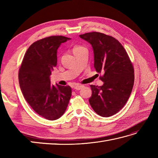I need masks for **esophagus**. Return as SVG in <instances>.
I'll return each mask as SVG.
<instances>
[{"instance_id":"obj_1","label":"esophagus","mask_w":158,"mask_h":158,"mask_svg":"<svg viewBox=\"0 0 158 158\" xmlns=\"http://www.w3.org/2000/svg\"><path fill=\"white\" fill-rule=\"evenodd\" d=\"M83 87V85H75V87H74V89L76 90H80Z\"/></svg>"}]
</instances>
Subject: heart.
<instances>
[{"instance_id": "heart-1", "label": "heart", "mask_w": 158, "mask_h": 158, "mask_svg": "<svg viewBox=\"0 0 158 158\" xmlns=\"http://www.w3.org/2000/svg\"><path fill=\"white\" fill-rule=\"evenodd\" d=\"M83 47L82 46H80V45H75L73 47V52H75V51H77V50H78V49H81V48H82Z\"/></svg>"}]
</instances>
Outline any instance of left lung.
Segmentation results:
<instances>
[{"label":"left lung","mask_w":158,"mask_h":158,"mask_svg":"<svg viewBox=\"0 0 158 158\" xmlns=\"http://www.w3.org/2000/svg\"><path fill=\"white\" fill-rule=\"evenodd\" d=\"M92 45L94 68L103 73L102 86L91 85L92 94L89 102L94 110L102 117L115 115L126 105L135 82L132 63L123 45L111 36L92 32L79 35Z\"/></svg>","instance_id":"1"}]
</instances>
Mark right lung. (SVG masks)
Here are the masks:
<instances>
[{
    "label": "right lung",
    "instance_id": "1",
    "mask_svg": "<svg viewBox=\"0 0 158 158\" xmlns=\"http://www.w3.org/2000/svg\"><path fill=\"white\" fill-rule=\"evenodd\" d=\"M69 39L64 36H51L33 43L19 69V83L25 100L36 113L48 120L60 118L71 97L69 85L54 86L49 79L57 65V49Z\"/></svg>",
    "mask_w": 158,
    "mask_h": 158
}]
</instances>
